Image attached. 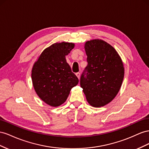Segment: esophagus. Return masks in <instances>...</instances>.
<instances>
[{"label":"esophagus","mask_w":149,"mask_h":149,"mask_svg":"<svg viewBox=\"0 0 149 149\" xmlns=\"http://www.w3.org/2000/svg\"><path fill=\"white\" fill-rule=\"evenodd\" d=\"M75 75H76V76H77V78H78L79 79H80V74L79 73V72H77V73H76V74H75Z\"/></svg>","instance_id":"1"}]
</instances>
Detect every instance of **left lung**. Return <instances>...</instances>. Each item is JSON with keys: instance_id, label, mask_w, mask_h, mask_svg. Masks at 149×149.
Masks as SVG:
<instances>
[{"instance_id": "8db88e82", "label": "left lung", "mask_w": 149, "mask_h": 149, "mask_svg": "<svg viewBox=\"0 0 149 149\" xmlns=\"http://www.w3.org/2000/svg\"><path fill=\"white\" fill-rule=\"evenodd\" d=\"M84 48L88 65L81 75L80 86L89 104L103 107L120 91L124 77V63L116 50L103 40H88Z\"/></svg>"}]
</instances>
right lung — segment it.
I'll return each instance as SVG.
<instances>
[{
    "mask_svg": "<svg viewBox=\"0 0 149 149\" xmlns=\"http://www.w3.org/2000/svg\"><path fill=\"white\" fill-rule=\"evenodd\" d=\"M74 46L70 42L54 43L43 50L33 65V88L39 98L52 107L64 103L72 88L79 83L65 58Z\"/></svg>",
    "mask_w": 149,
    "mask_h": 149,
    "instance_id": "add662e5",
    "label": "right lung"
}]
</instances>
